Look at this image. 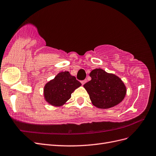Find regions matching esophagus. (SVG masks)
<instances>
[{
  "label": "esophagus",
  "instance_id": "obj_1",
  "mask_svg": "<svg viewBox=\"0 0 156 156\" xmlns=\"http://www.w3.org/2000/svg\"><path fill=\"white\" fill-rule=\"evenodd\" d=\"M87 80H86V79H84V80H81V81H80V83H81V84H83V85H84L86 83H87Z\"/></svg>",
  "mask_w": 156,
  "mask_h": 156
}]
</instances>
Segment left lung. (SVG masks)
Returning a JSON list of instances; mask_svg holds the SVG:
<instances>
[{
  "mask_svg": "<svg viewBox=\"0 0 156 156\" xmlns=\"http://www.w3.org/2000/svg\"><path fill=\"white\" fill-rule=\"evenodd\" d=\"M91 80L84 84L92 104L98 108L106 109L114 106L122 101L126 89L120 78L97 68L90 73Z\"/></svg>",
  "mask_w": 156,
  "mask_h": 156,
  "instance_id": "1",
  "label": "left lung"
}]
</instances>
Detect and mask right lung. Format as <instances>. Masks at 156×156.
Wrapping results in <instances>:
<instances>
[{
	"mask_svg": "<svg viewBox=\"0 0 156 156\" xmlns=\"http://www.w3.org/2000/svg\"><path fill=\"white\" fill-rule=\"evenodd\" d=\"M81 85L68 72H62L44 87L46 101L53 106H62L71 98L73 91Z\"/></svg>",
	"mask_w": 156,
	"mask_h": 156,
	"instance_id": "1",
	"label": "right lung"
}]
</instances>
